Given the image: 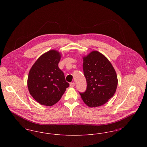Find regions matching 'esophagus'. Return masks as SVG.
I'll use <instances>...</instances> for the list:
<instances>
[{"mask_svg":"<svg viewBox=\"0 0 147 147\" xmlns=\"http://www.w3.org/2000/svg\"><path fill=\"white\" fill-rule=\"evenodd\" d=\"M75 86V83L74 82L73 83H70V87H74Z\"/></svg>","mask_w":147,"mask_h":147,"instance_id":"esophagus-1","label":"esophagus"}]
</instances>
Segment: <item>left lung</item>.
<instances>
[{"label":"left lung","mask_w":147,"mask_h":147,"mask_svg":"<svg viewBox=\"0 0 147 147\" xmlns=\"http://www.w3.org/2000/svg\"><path fill=\"white\" fill-rule=\"evenodd\" d=\"M83 68L86 89L80 92L85 104L90 107L105 104L115 94L118 80L110 62L98 51H92L83 58Z\"/></svg>","instance_id":"1"}]
</instances>
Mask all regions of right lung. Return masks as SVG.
Masks as SVG:
<instances>
[{
	"mask_svg": "<svg viewBox=\"0 0 147 147\" xmlns=\"http://www.w3.org/2000/svg\"><path fill=\"white\" fill-rule=\"evenodd\" d=\"M60 59V53L51 50L40 56L29 71L30 94L41 105L50 106L56 104L69 86L58 67Z\"/></svg>",
	"mask_w": 147,
	"mask_h": 147,
	"instance_id": "right-lung-1",
	"label": "right lung"
}]
</instances>
